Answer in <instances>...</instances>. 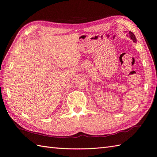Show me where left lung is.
<instances>
[{
  "instance_id": "1",
  "label": "left lung",
  "mask_w": 157,
  "mask_h": 157,
  "mask_svg": "<svg viewBox=\"0 0 157 157\" xmlns=\"http://www.w3.org/2000/svg\"><path fill=\"white\" fill-rule=\"evenodd\" d=\"M126 36H128V37H130L131 39H132V41H133V42H134V43H136V37H135V35H134V34L132 32L129 31V32H128V33L127 34V35H126Z\"/></svg>"
}]
</instances>
